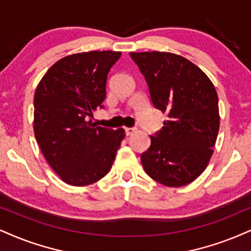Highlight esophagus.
Masks as SVG:
<instances>
[{"instance_id": "esophagus-1", "label": "esophagus", "mask_w": 251, "mask_h": 251, "mask_svg": "<svg viewBox=\"0 0 251 251\" xmlns=\"http://www.w3.org/2000/svg\"><path fill=\"white\" fill-rule=\"evenodd\" d=\"M136 129L135 128H125V131H126V136H130L135 132Z\"/></svg>"}]
</instances>
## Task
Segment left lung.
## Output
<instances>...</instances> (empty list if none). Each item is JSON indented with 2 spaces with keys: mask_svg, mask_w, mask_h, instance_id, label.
Instances as JSON below:
<instances>
[{
  "mask_svg": "<svg viewBox=\"0 0 251 251\" xmlns=\"http://www.w3.org/2000/svg\"><path fill=\"white\" fill-rule=\"evenodd\" d=\"M149 86L153 106L166 113L163 128L141 154L147 175L169 187L190 184L205 171L219 128V99L208 76L170 52H130Z\"/></svg>",
  "mask_w": 251,
  "mask_h": 251,
  "instance_id": "obj_1",
  "label": "left lung"
}]
</instances>
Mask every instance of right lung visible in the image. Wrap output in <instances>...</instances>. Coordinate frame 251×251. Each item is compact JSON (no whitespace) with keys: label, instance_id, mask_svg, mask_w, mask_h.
Here are the masks:
<instances>
[{"label":"right lung","instance_id":"1","mask_svg":"<svg viewBox=\"0 0 251 251\" xmlns=\"http://www.w3.org/2000/svg\"><path fill=\"white\" fill-rule=\"evenodd\" d=\"M121 52L91 51L61 58L40 80L33 99V131L49 165L72 186L94 184L109 172L123 128L98 126L93 111L106 99L109 70Z\"/></svg>","mask_w":251,"mask_h":251}]
</instances>
